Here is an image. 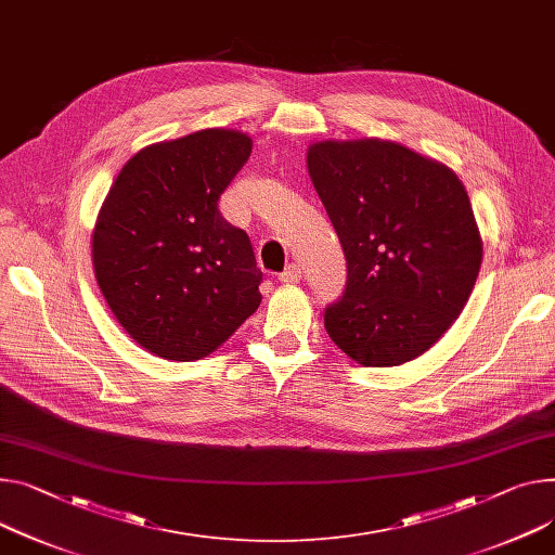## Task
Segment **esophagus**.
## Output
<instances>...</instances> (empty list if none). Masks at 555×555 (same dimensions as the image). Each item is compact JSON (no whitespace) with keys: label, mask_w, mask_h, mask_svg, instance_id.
Wrapping results in <instances>:
<instances>
[{"label":"esophagus","mask_w":555,"mask_h":555,"mask_svg":"<svg viewBox=\"0 0 555 555\" xmlns=\"http://www.w3.org/2000/svg\"><path fill=\"white\" fill-rule=\"evenodd\" d=\"M300 278H302V269H300V264H288V267L280 273V282H286V284L300 282Z\"/></svg>","instance_id":"34e87169"}]
</instances>
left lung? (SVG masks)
Instances as JSON below:
<instances>
[{"mask_svg": "<svg viewBox=\"0 0 555 555\" xmlns=\"http://www.w3.org/2000/svg\"><path fill=\"white\" fill-rule=\"evenodd\" d=\"M307 166L347 258V288L324 311L328 337L362 366L429 351L482 264L466 189L449 166L385 140L315 142Z\"/></svg>", "mask_w": 555, "mask_h": 555, "instance_id": "left-lung-1", "label": "left lung"}]
</instances>
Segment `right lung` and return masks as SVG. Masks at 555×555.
I'll return each mask as SVG.
<instances>
[{"label":"right lung","mask_w":555,"mask_h":555,"mask_svg":"<svg viewBox=\"0 0 555 555\" xmlns=\"http://www.w3.org/2000/svg\"><path fill=\"white\" fill-rule=\"evenodd\" d=\"M250 146L227 129L151 144L124 164L100 208V291L124 331L157 358H206L262 302L250 240L218 208Z\"/></svg>","instance_id":"right-lung-1"}]
</instances>
